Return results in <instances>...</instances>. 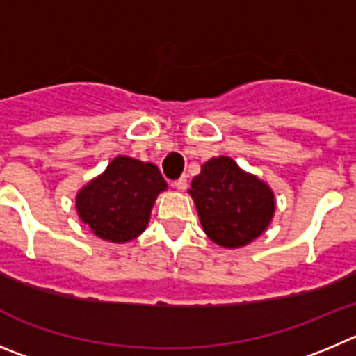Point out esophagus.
I'll return each mask as SVG.
<instances>
[{
	"mask_svg": "<svg viewBox=\"0 0 356 356\" xmlns=\"http://www.w3.org/2000/svg\"><path fill=\"white\" fill-rule=\"evenodd\" d=\"M172 184H174L175 190H179V191H184L186 188H188V181H186V177H179L177 181H174Z\"/></svg>",
	"mask_w": 356,
	"mask_h": 356,
	"instance_id": "1",
	"label": "esophagus"
}]
</instances>
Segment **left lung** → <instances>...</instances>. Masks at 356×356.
I'll return each mask as SVG.
<instances>
[{
	"label": "left lung",
	"mask_w": 356,
	"mask_h": 356,
	"mask_svg": "<svg viewBox=\"0 0 356 356\" xmlns=\"http://www.w3.org/2000/svg\"><path fill=\"white\" fill-rule=\"evenodd\" d=\"M190 195L206 234L225 248L254 241L275 213L273 191L225 156L202 166L200 175L191 181Z\"/></svg>",
	"instance_id": "1"
}]
</instances>
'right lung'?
Listing matches in <instances>:
<instances>
[{
  "mask_svg": "<svg viewBox=\"0 0 356 356\" xmlns=\"http://www.w3.org/2000/svg\"><path fill=\"white\" fill-rule=\"evenodd\" d=\"M163 190L166 182L158 166L118 156L104 174L79 191L76 207L95 236L126 243L143 232L152 204Z\"/></svg>",
  "mask_w": 356,
  "mask_h": 356,
  "instance_id": "1",
  "label": "right lung"
}]
</instances>
